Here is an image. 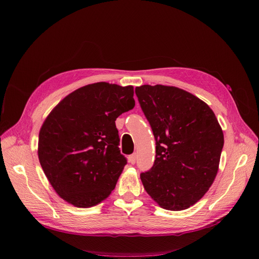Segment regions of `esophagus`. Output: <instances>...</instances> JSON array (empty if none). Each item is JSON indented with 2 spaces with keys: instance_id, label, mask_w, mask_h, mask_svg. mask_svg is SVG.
<instances>
[{
  "instance_id": "obj_1",
  "label": "esophagus",
  "mask_w": 259,
  "mask_h": 259,
  "mask_svg": "<svg viewBox=\"0 0 259 259\" xmlns=\"http://www.w3.org/2000/svg\"><path fill=\"white\" fill-rule=\"evenodd\" d=\"M136 160H137V154H136V153H134V154H132V155L128 156V162H130L131 164H135V163H136Z\"/></svg>"
}]
</instances>
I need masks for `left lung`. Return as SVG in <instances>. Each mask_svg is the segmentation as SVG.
Returning <instances> with one entry per match:
<instances>
[{
	"label": "left lung",
	"instance_id": "left-lung-1",
	"mask_svg": "<svg viewBox=\"0 0 259 259\" xmlns=\"http://www.w3.org/2000/svg\"><path fill=\"white\" fill-rule=\"evenodd\" d=\"M155 139L151 169L140 174L147 193L168 210L189 208L217 175L224 133L204 101L175 86L135 90Z\"/></svg>",
	"mask_w": 259,
	"mask_h": 259
}]
</instances>
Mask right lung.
<instances>
[{
    "label": "right lung",
    "mask_w": 259,
    "mask_h": 259,
    "mask_svg": "<svg viewBox=\"0 0 259 259\" xmlns=\"http://www.w3.org/2000/svg\"><path fill=\"white\" fill-rule=\"evenodd\" d=\"M134 88L107 82L69 94L42 124L37 155L54 190L76 207L106 200L126 159L120 152L116 117L134 108Z\"/></svg>",
    "instance_id": "1"
}]
</instances>
